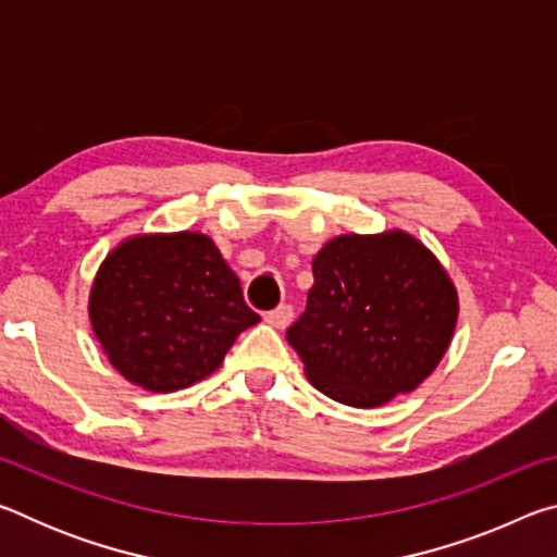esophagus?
I'll return each mask as SVG.
<instances>
[{
  "label": "esophagus",
  "instance_id": "obj_1",
  "mask_svg": "<svg viewBox=\"0 0 557 557\" xmlns=\"http://www.w3.org/2000/svg\"><path fill=\"white\" fill-rule=\"evenodd\" d=\"M292 317H295V312H292V305H280L277 309L268 312V322L277 329H285L292 322Z\"/></svg>",
  "mask_w": 557,
  "mask_h": 557
}]
</instances>
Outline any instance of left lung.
Returning <instances> with one entry per match:
<instances>
[{
	"instance_id": "1",
	"label": "left lung",
	"mask_w": 557,
	"mask_h": 557,
	"mask_svg": "<svg viewBox=\"0 0 557 557\" xmlns=\"http://www.w3.org/2000/svg\"><path fill=\"white\" fill-rule=\"evenodd\" d=\"M307 309L287 342L317 391L379 408L435 371L457 324V289L412 235H338L317 252Z\"/></svg>"
}]
</instances>
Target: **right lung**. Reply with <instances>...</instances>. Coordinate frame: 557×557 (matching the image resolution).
Returning a JSON list of instances; mask_svg holds the SVG:
<instances>
[{
    "instance_id": "add662e5",
    "label": "right lung",
    "mask_w": 557,
    "mask_h": 557,
    "mask_svg": "<svg viewBox=\"0 0 557 557\" xmlns=\"http://www.w3.org/2000/svg\"><path fill=\"white\" fill-rule=\"evenodd\" d=\"M90 322L127 381L172 393L219 369L260 317L213 240L184 231L117 245L92 282Z\"/></svg>"
}]
</instances>
